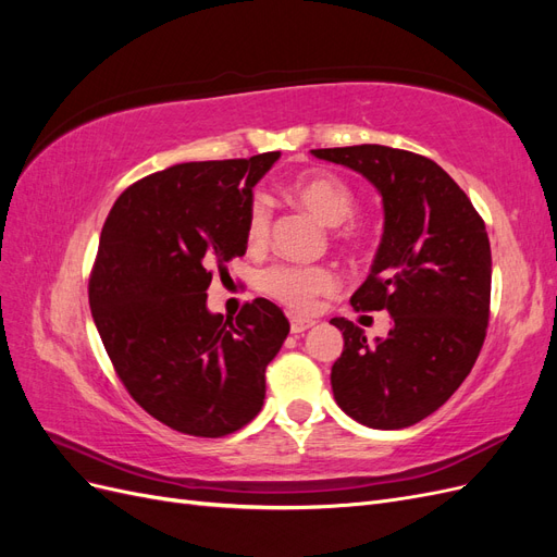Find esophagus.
Returning a JSON list of instances; mask_svg holds the SVG:
<instances>
[{
  "label": "esophagus",
  "mask_w": 557,
  "mask_h": 557,
  "mask_svg": "<svg viewBox=\"0 0 557 557\" xmlns=\"http://www.w3.org/2000/svg\"><path fill=\"white\" fill-rule=\"evenodd\" d=\"M313 325H315V320H311V318H301V315H293V318H290V330H293V334L307 332V330L313 327Z\"/></svg>",
  "instance_id": "34e87169"
}]
</instances>
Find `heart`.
Segmentation results:
<instances>
[{
	"label": "heart",
	"instance_id": "heart-1",
	"mask_svg": "<svg viewBox=\"0 0 557 557\" xmlns=\"http://www.w3.org/2000/svg\"><path fill=\"white\" fill-rule=\"evenodd\" d=\"M288 193L301 209L313 213L327 227L344 225L358 207L356 193H352L350 185L327 172H309L297 176L290 183ZM269 232H272V207L262 195H256L250 199L246 213V244L252 248L267 244ZM260 288L283 307L293 311H311L320 295L336 288V276L327 267L276 264L262 274Z\"/></svg>",
	"mask_w": 557,
	"mask_h": 557
}]
</instances>
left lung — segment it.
I'll list each match as a JSON object with an SVG mask.
<instances>
[{
	"label": "left lung",
	"mask_w": 557,
	"mask_h": 557,
	"mask_svg": "<svg viewBox=\"0 0 557 557\" xmlns=\"http://www.w3.org/2000/svg\"><path fill=\"white\" fill-rule=\"evenodd\" d=\"M320 160L362 174L383 197V237L356 311H387L391 332L367 342L346 318L332 364L342 411L374 430L416 425L458 391L491 318L493 258L483 218L440 164L391 146L318 148Z\"/></svg>",
	"instance_id": "obj_1"
}]
</instances>
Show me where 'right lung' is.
I'll return each instance as SVG.
<instances>
[{
	"label": "right lung",
	"mask_w": 557,
	"mask_h": 557,
	"mask_svg": "<svg viewBox=\"0 0 557 557\" xmlns=\"http://www.w3.org/2000/svg\"><path fill=\"white\" fill-rule=\"evenodd\" d=\"M278 150L183 162L115 199L90 274V311L132 399L166 428L225 436L262 409L264 369L290 332L264 297L211 313L213 269L246 252V213Z\"/></svg>",
	"instance_id": "1"
}]
</instances>
